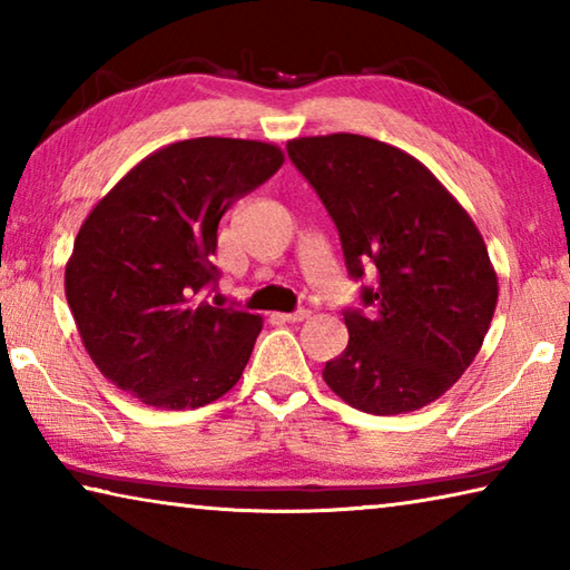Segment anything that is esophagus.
<instances>
[{
	"instance_id": "esophagus-1",
	"label": "esophagus",
	"mask_w": 570,
	"mask_h": 570,
	"mask_svg": "<svg viewBox=\"0 0 570 570\" xmlns=\"http://www.w3.org/2000/svg\"><path fill=\"white\" fill-rule=\"evenodd\" d=\"M308 316H312V312H308V308H298V312L282 314V318L288 321V324H302V321H306Z\"/></svg>"
}]
</instances>
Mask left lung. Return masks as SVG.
<instances>
[{
    "label": "left lung",
    "mask_w": 570,
    "mask_h": 570,
    "mask_svg": "<svg viewBox=\"0 0 570 570\" xmlns=\"http://www.w3.org/2000/svg\"><path fill=\"white\" fill-rule=\"evenodd\" d=\"M288 159L334 219L368 316L346 308L348 346L324 381L348 406L396 416L446 393L481 351L499 278L481 232L411 154L361 134L298 137Z\"/></svg>",
    "instance_id": "8db88e82"
}]
</instances>
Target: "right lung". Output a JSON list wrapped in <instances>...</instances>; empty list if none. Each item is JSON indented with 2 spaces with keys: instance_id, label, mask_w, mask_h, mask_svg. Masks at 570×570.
I'll list each match as a JSON object with an SVG mask.
<instances>
[{
  "instance_id": "add662e5",
  "label": "right lung",
  "mask_w": 570,
  "mask_h": 570,
  "mask_svg": "<svg viewBox=\"0 0 570 570\" xmlns=\"http://www.w3.org/2000/svg\"><path fill=\"white\" fill-rule=\"evenodd\" d=\"M284 164L266 141L169 144L124 174L81 224L65 292L81 344L114 386L154 409H199L242 379L262 316L199 294L216 282L224 212Z\"/></svg>"
}]
</instances>
